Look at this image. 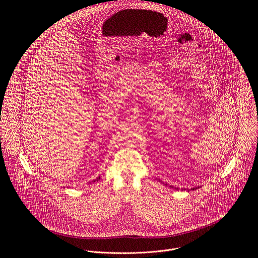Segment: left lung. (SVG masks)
I'll use <instances>...</instances> for the list:
<instances>
[{
  "instance_id": "obj_1",
  "label": "left lung",
  "mask_w": 258,
  "mask_h": 258,
  "mask_svg": "<svg viewBox=\"0 0 258 258\" xmlns=\"http://www.w3.org/2000/svg\"><path fill=\"white\" fill-rule=\"evenodd\" d=\"M159 181H160V180H159ZM175 189H177V188H176V187H175ZM195 189H197V188H194V189H193V190H195Z\"/></svg>"
}]
</instances>
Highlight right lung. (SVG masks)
I'll list each match as a JSON object with an SVG mask.
<instances>
[{
  "mask_svg": "<svg viewBox=\"0 0 258 258\" xmlns=\"http://www.w3.org/2000/svg\"><path fill=\"white\" fill-rule=\"evenodd\" d=\"M98 179H100V176H98V177H97V178H96V179H94V180H93V181H92V182H95V181H97V180H98Z\"/></svg>",
  "mask_w": 258,
  "mask_h": 258,
  "instance_id": "obj_1",
  "label": "right lung"
}]
</instances>
